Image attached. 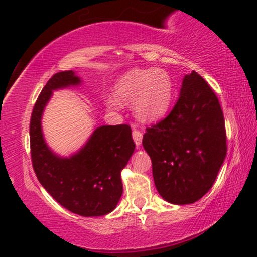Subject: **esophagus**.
Masks as SVG:
<instances>
[{
  "label": "esophagus",
  "mask_w": 257,
  "mask_h": 257,
  "mask_svg": "<svg viewBox=\"0 0 257 257\" xmlns=\"http://www.w3.org/2000/svg\"><path fill=\"white\" fill-rule=\"evenodd\" d=\"M132 138H133V141H135L137 146H139L142 144L143 135H142L141 131H138V130H133V131H132Z\"/></svg>",
  "instance_id": "1"
}]
</instances>
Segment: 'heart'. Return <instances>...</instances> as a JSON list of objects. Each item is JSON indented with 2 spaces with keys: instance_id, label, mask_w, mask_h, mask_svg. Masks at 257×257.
Listing matches in <instances>:
<instances>
[{
  "instance_id": "obj_1",
  "label": "heart",
  "mask_w": 257,
  "mask_h": 257,
  "mask_svg": "<svg viewBox=\"0 0 257 257\" xmlns=\"http://www.w3.org/2000/svg\"><path fill=\"white\" fill-rule=\"evenodd\" d=\"M173 84L164 69L135 68L121 76L115 85L114 98L106 100L111 109L133 100V109L144 120H157L166 114L172 101Z\"/></svg>"
}]
</instances>
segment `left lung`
<instances>
[{
    "label": "left lung",
    "mask_w": 257,
    "mask_h": 257,
    "mask_svg": "<svg viewBox=\"0 0 257 257\" xmlns=\"http://www.w3.org/2000/svg\"><path fill=\"white\" fill-rule=\"evenodd\" d=\"M143 145L165 201L190 204L211 189L228 149L225 122L218 98L198 73L185 75L177 102L146 128Z\"/></svg>",
    "instance_id": "obj_1"
}]
</instances>
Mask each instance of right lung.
Segmentation results:
<instances>
[{
  "label": "right lung",
  "mask_w": 257,
  "mask_h": 257,
  "mask_svg": "<svg viewBox=\"0 0 257 257\" xmlns=\"http://www.w3.org/2000/svg\"><path fill=\"white\" fill-rule=\"evenodd\" d=\"M79 84L74 72L63 71L42 88L29 124L32 164L41 185L63 208L85 217L104 216L114 210L121 197L120 172L136 146L131 127L127 124L100 126L71 158L54 155L41 131V115L53 89Z\"/></svg>",
  "instance_id": "1"
}]
</instances>
